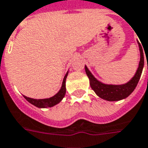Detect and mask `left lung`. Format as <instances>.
<instances>
[{
    "mask_svg": "<svg viewBox=\"0 0 148 148\" xmlns=\"http://www.w3.org/2000/svg\"><path fill=\"white\" fill-rule=\"evenodd\" d=\"M140 51V61H139V67L137 69L136 73L130 81L123 85H107L104 84L101 82L98 81L93 74L89 71L88 68L85 66V71L86 75L90 79V85L93 90L95 92L97 95L101 99H105L107 101H119L121 99H126L130 95L136 87L141 77L143 68L144 66V57L143 52L142 45L138 42ZM142 44V43H141ZM147 57V56H146Z\"/></svg>",
    "mask_w": 148,
    "mask_h": 148,
    "instance_id": "1",
    "label": "left lung"
}]
</instances>
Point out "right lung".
<instances>
[{"label":"right lung","instance_id":"obj_1","mask_svg":"<svg viewBox=\"0 0 148 148\" xmlns=\"http://www.w3.org/2000/svg\"><path fill=\"white\" fill-rule=\"evenodd\" d=\"M67 74H68V72L64 77L62 85V87L60 89L59 91L51 98L44 99H34L28 98L26 96H24V98L26 99L29 103H30L34 106L39 107V108H46V107H51V106H55L56 104L59 103L62 100L64 96L66 95V79Z\"/></svg>","mask_w":148,"mask_h":148}]
</instances>
